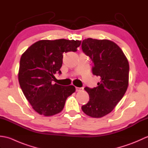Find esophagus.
I'll return each mask as SVG.
<instances>
[{
  "label": "esophagus",
  "mask_w": 148,
  "mask_h": 148,
  "mask_svg": "<svg viewBox=\"0 0 148 148\" xmlns=\"http://www.w3.org/2000/svg\"><path fill=\"white\" fill-rule=\"evenodd\" d=\"M83 90V88H79V87H76V92H81Z\"/></svg>",
  "instance_id": "34e87169"
}]
</instances>
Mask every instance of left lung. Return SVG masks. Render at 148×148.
Wrapping results in <instances>:
<instances>
[{
  "label": "left lung",
  "instance_id": "1",
  "mask_svg": "<svg viewBox=\"0 0 148 148\" xmlns=\"http://www.w3.org/2000/svg\"><path fill=\"white\" fill-rule=\"evenodd\" d=\"M81 47L93 63V75L100 77L97 87L84 88L90 100L81 109L90 117L101 118L114 109L126 92L129 64L121 49L111 40L88 38Z\"/></svg>",
  "mask_w": 148,
  "mask_h": 148
}]
</instances>
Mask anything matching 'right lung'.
I'll return each mask as SVG.
<instances>
[{"instance_id": "1", "label": "right lung", "mask_w": 148, "mask_h": 148, "mask_svg": "<svg viewBox=\"0 0 148 148\" xmlns=\"http://www.w3.org/2000/svg\"><path fill=\"white\" fill-rule=\"evenodd\" d=\"M81 40H40L22 54L18 81L24 95L39 114L50 116L60 112L67 97L76 91L72 85L53 83L60 74L64 53L75 52Z\"/></svg>"}]
</instances>
